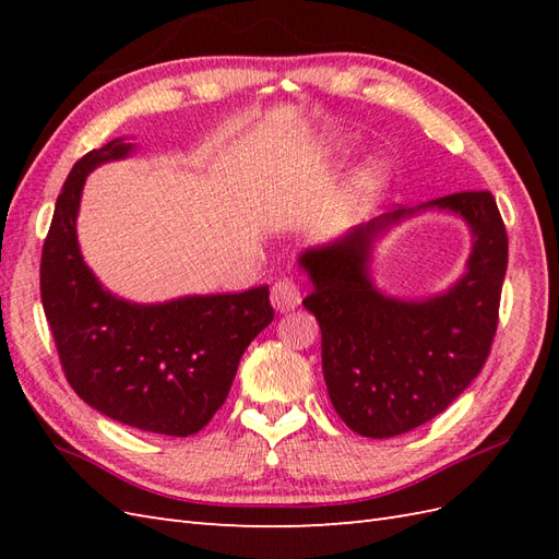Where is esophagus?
<instances>
[{"label": "esophagus", "instance_id": "1", "mask_svg": "<svg viewBox=\"0 0 559 559\" xmlns=\"http://www.w3.org/2000/svg\"><path fill=\"white\" fill-rule=\"evenodd\" d=\"M302 300V288L298 281L293 278H278L276 283H273L271 288V305L276 307L278 312H288V310H295V307L300 305Z\"/></svg>", "mask_w": 559, "mask_h": 559}]
</instances>
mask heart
Returning a JSON list of instances; mask_svg holds the SVG:
<instances>
[{
	"instance_id": "heart-1",
	"label": "heart",
	"mask_w": 559,
	"mask_h": 559,
	"mask_svg": "<svg viewBox=\"0 0 559 559\" xmlns=\"http://www.w3.org/2000/svg\"><path fill=\"white\" fill-rule=\"evenodd\" d=\"M379 182V175L372 170V173H365L362 175V180H360V185L365 187V189H370V187H374Z\"/></svg>"
}]
</instances>
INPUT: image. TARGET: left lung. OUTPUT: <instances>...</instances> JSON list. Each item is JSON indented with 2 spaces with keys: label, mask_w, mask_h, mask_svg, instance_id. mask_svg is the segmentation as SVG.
<instances>
[{
  "label": "left lung",
  "mask_w": 559,
  "mask_h": 559,
  "mask_svg": "<svg viewBox=\"0 0 559 559\" xmlns=\"http://www.w3.org/2000/svg\"><path fill=\"white\" fill-rule=\"evenodd\" d=\"M425 206L454 211L473 230L466 276L439 298L401 302L367 278L374 237L406 209L300 257L314 286L302 305L322 329L329 399L362 437L411 432L447 411L480 374L500 322L509 240L495 197L456 192Z\"/></svg>",
  "instance_id": "8db88e82"
}]
</instances>
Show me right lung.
I'll list each match as a JSON object with an SVG mask.
<instances>
[{
	"instance_id": "obj_1",
	"label": "right lung",
	"mask_w": 559,
	"mask_h": 559,
	"mask_svg": "<svg viewBox=\"0 0 559 559\" xmlns=\"http://www.w3.org/2000/svg\"><path fill=\"white\" fill-rule=\"evenodd\" d=\"M115 139L71 168L40 259V298L67 382L108 418L189 437L228 399L242 353L273 319L269 288L194 295L165 305L117 300L83 264L76 213L86 175L124 158Z\"/></svg>"
}]
</instances>
